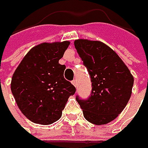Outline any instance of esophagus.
Returning <instances> with one entry per match:
<instances>
[{"label": "esophagus", "instance_id": "1", "mask_svg": "<svg viewBox=\"0 0 148 148\" xmlns=\"http://www.w3.org/2000/svg\"><path fill=\"white\" fill-rule=\"evenodd\" d=\"M72 84L74 85L75 87L77 86V82H76V80H75V79H74V80H72Z\"/></svg>", "mask_w": 148, "mask_h": 148}]
</instances>
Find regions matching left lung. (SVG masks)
I'll use <instances>...</instances> for the list:
<instances>
[{
    "label": "left lung",
    "mask_w": 148,
    "mask_h": 148,
    "mask_svg": "<svg viewBox=\"0 0 148 148\" xmlns=\"http://www.w3.org/2000/svg\"><path fill=\"white\" fill-rule=\"evenodd\" d=\"M74 46L89 72L92 86L88 99L77 96L76 100L89 123L107 124L118 116L129 102L133 75L119 56L100 41L77 39Z\"/></svg>",
    "instance_id": "obj_1"
}]
</instances>
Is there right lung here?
I'll use <instances>...</instances> for the list:
<instances>
[{
  "label": "right lung",
  "mask_w": 148,
  "mask_h": 148,
  "mask_svg": "<svg viewBox=\"0 0 148 148\" xmlns=\"http://www.w3.org/2000/svg\"><path fill=\"white\" fill-rule=\"evenodd\" d=\"M69 45L63 41L34 46L13 74L11 91L16 103L32 123L49 125L59 120L76 91L64 79L66 66L59 63Z\"/></svg>",
  "instance_id": "1"
}]
</instances>
